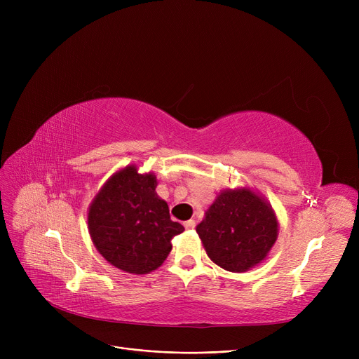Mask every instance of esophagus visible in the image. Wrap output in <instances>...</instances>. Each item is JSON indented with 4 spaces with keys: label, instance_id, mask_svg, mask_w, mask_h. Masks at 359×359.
Listing matches in <instances>:
<instances>
[{
    "label": "esophagus",
    "instance_id": "obj_1",
    "mask_svg": "<svg viewBox=\"0 0 359 359\" xmlns=\"http://www.w3.org/2000/svg\"><path fill=\"white\" fill-rule=\"evenodd\" d=\"M195 225H196V221H195V219H189V221L184 222V227H186L187 230L195 229Z\"/></svg>",
    "mask_w": 359,
    "mask_h": 359
}]
</instances>
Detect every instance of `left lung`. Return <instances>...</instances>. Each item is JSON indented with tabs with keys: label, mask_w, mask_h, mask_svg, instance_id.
Instances as JSON below:
<instances>
[{
	"label": "left lung",
	"mask_w": 359,
	"mask_h": 359,
	"mask_svg": "<svg viewBox=\"0 0 359 359\" xmlns=\"http://www.w3.org/2000/svg\"><path fill=\"white\" fill-rule=\"evenodd\" d=\"M196 233L218 266L244 272L266 257L276 241L278 221L271 206L252 191H224Z\"/></svg>",
	"instance_id": "left-lung-1"
}]
</instances>
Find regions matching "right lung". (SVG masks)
I'll list each match as a JSON object with an SVG mask.
<instances>
[{
  "label": "right lung",
  "mask_w": 359,
  "mask_h": 359,
  "mask_svg": "<svg viewBox=\"0 0 359 359\" xmlns=\"http://www.w3.org/2000/svg\"><path fill=\"white\" fill-rule=\"evenodd\" d=\"M154 175L129 165L111 176L94 198L88 230L94 246L113 266L142 275L157 269L184 231L172 221L167 203L156 194Z\"/></svg>",
  "instance_id": "obj_1"
}]
</instances>
